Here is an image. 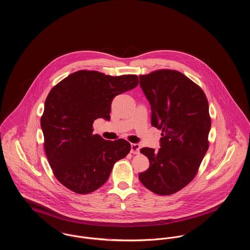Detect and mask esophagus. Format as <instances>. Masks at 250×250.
Here are the masks:
<instances>
[{
  "mask_svg": "<svg viewBox=\"0 0 250 250\" xmlns=\"http://www.w3.org/2000/svg\"><path fill=\"white\" fill-rule=\"evenodd\" d=\"M139 150H140L139 144H137V143H132L131 144V153L132 154H135V155L139 154Z\"/></svg>",
  "mask_w": 250,
  "mask_h": 250,
  "instance_id": "1",
  "label": "esophagus"
}]
</instances>
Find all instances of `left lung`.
Returning a JSON list of instances; mask_svg holds the SVG:
<instances>
[{
  "label": "left lung",
  "mask_w": 250,
  "mask_h": 250,
  "mask_svg": "<svg viewBox=\"0 0 250 250\" xmlns=\"http://www.w3.org/2000/svg\"><path fill=\"white\" fill-rule=\"evenodd\" d=\"M152 110L151 123L162 130L160 148H142L150 167L139 181L158 195H172L191 182L208 150L211 128L204 91L182 72L159 69L139 76Z\"/></svg>",
  "instance_id": "left-lung-1"
}]
</instances>
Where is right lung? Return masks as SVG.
<instances>
[{
    "mask_svg": "<svg viewBox=\"0 0 250 250\" xmlns=\"http://www.w3.org/2000/svg\"><path fill=\"white\" fill-rule=\"evenodd\" d=\"M138 85L135 74L111 76L78 70L49 91L41 117L44 148L55 178L77 194H89L110 177L114 163L125 158L131 144L93 135L97 118L110 120L114 96Z\"/></svg>",
    "mask_w": 250,
    "mask_h": 250,
    "instance_id": "obj_1",
    "label": "right lung"
}]
</instances>
